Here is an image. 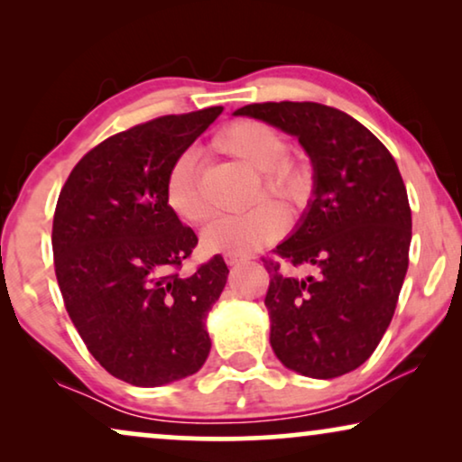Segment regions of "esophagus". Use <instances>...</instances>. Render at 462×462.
<instances>
[{
	"instance_id": "34e87169",
	"label": "esophagus",
	"mask_w": 462,
	"mask_h": 462,
	"mask_svg": "<svg viewBox=\"0 0 462 462\" xmlns=\"http://www.w3.org/2000/svg\"><path fill=\"white\" fill-rule=\"evenodd\" d=\"M244 261H245V256H239V254H226L225 256V263L231 264V267H233V264H239V263H244Z\"/></svg>"
}]
</instances>
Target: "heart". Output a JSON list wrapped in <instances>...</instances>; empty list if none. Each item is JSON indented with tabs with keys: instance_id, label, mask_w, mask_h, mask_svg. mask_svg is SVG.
<instances>
[{
	"instance_id": "heart-1",
	"label": "heart",
	"mask_w": 462,
	"mask_h": 462,
	"mask_svg": "<svg viewBox=\"0 0 462 462\" xmlns=\"http://www.w3.org/2000/svg\"><path fill=\"white\" fill-rule=\"evenodd\" d=\"M286 138L273 125L258 119H236L212 138V149L254 170L256 182L250 210L212 220L201 233L206 250L225 254H252L282 236L283 212L273 201H282L290 210H300L313 195L311 166L299 155L286 153ZM166 204L185 223L199 225L208 218V206L201 195L198 160L182 153L172 162L166 176ZM262 201L258 202L257 199Z\"/></svg>"
}]
</instances>
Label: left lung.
Masks as SVG:
<instances>
[{
  "instance_id": "left-lung-1",
  "label": "left lung",
  "mask_w": 462,
  "mask_h": 462,
  "mask_svg": "<svg viewBox=\"0 0 462 462\" xmlns=\"http://www.w3.org/2000/svg\"><path fill=\"white\" fill-rule=\"evenodd\" d=\"M233 116L263 119L299 138L313 163V199L264 261L271 346L286 368L334 378L368 359L387 332L412 239L406 185L387 147L346 113L319 103H254Z\"/></svg>"
}]
</instances>
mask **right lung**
Masks as SVG:
<instances>
[{
	"label": "right lung",
	"instance_id": "obj_1",
	"mask_svg": "<svg viewBox=\"0 0 462 462\" xmlns=\"http://www.w3.org/2000/svg\"><path fill=\"white\" fill-rule=\"evenodd\" d=\"M220 113L163 116L109 136L81 157L56 201L54 269L69 318L94 359L136 387L191 376L210 353L206 318L229 269L217 254L179 273L198 236L163 187Z\"/></svg>",
	"mask_w": 462,
	"mask_h": 462
}]
</instances>
